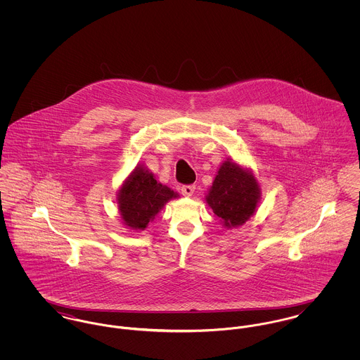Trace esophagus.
Wrapping results in <instances>:
<instances>
[{
	"instance_id": "34e87169",
	"label": "esophagus",
	"mask_w": 360,
	"mask_h": 360,
	"mask_svg": "<svg viewBox=\"0 0 360 360\" xmlns=\"http://www.w3.org/2000/svg\"><path fill=\"white\" fill-rule=\"evenodd\" d=\"M194 191H195V186H193V184H190V186H183V187H181V194H183L184 197H191V195L194 194Z\"/></svg>"
}]
</instances>
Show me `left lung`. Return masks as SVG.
<instances>
[{"label":"left lung","instance_id":"left-lung-1","mask_svg":"<svg viewBox=\"0 0 360 360\" xmlns=\"http://www.w3.org/2000/svg\"><path fill=\"white\" fill-rule=\"evenodd\" d=\"M260 194V186L252 170L233 158H226L207 190L205 201L223 227L229 230L243 226L257 213Z\"/></svg>","mask_w":360,"mask_h":360}]
</instances>
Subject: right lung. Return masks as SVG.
I'll list each match as a JSON object with an SVG mask.
<instances>
[{
	"label": "right lung",
	"instance_id": "1",
	"mask_svg": "<svg viewBox=\"0 0 360 360\" xmlns=\"http://www.w3.org/2000/svg\"><path fill=\"white\" fill-rule=\"evenodd\" d=\"M180 195L156 180L144 165H137L124 179L116 194L122 223L134 231H141L153 223L169 201Z\"/></svg>",
	"mask_w": 360,
	"mask_h": 360
}]
</instances>
